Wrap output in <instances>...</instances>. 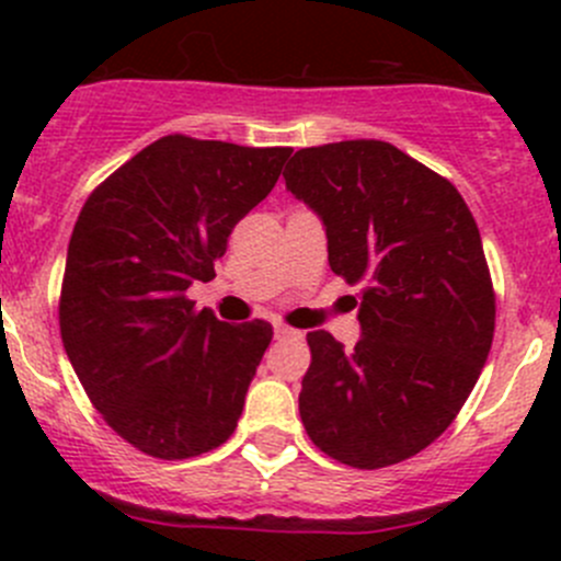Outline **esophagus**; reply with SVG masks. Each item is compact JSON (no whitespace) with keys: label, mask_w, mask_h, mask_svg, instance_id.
I'll use <instances>...</instances> for the list:
<instances>
[{"label":"esophagus","mask_w":561,"mask_h":561,"mask_svg":"<svg viewBox=\"0 0 561 561\" xmlns=\"http://www.w3.org/2000/svg\"><path fill=\"white\" fill-rule=\"evenodd\" d=\"M298 331H293V328H287L285 322H274V336L276 339H290V336H296Z\"/></svg>","instance_id":"obj_1"}]
</instances>
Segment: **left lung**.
I'll return each mask as SVG.
<instances>
[{
	"instance_id": "1",
	"label": "left lung",
	"mask_w": 561,
	"mask_h": 561,
	"mask_svg": "<svg viewBox=\"0 0 561 561\" xmlns=\"http://www.w3.org/2000/svg\"><path fill=\"white\" fill-rule=\"evenodd\" d=\"M285 184L322 219L328 263L360 285V339L307 333L298 410L309 439L355 469L421 454L454 423L494 339L496 298L463 197L386 140L293 154Z\"/></svg>"
}]
</instances>
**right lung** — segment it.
<instances>
[{
	"label": "right lung",
	"mask_w": 561,
	"mask_h": 561,
	"mask_svg": "<svg viewBox=\"0 0 561 561\" xmlns=\"http://www.w3.org/2000/svg\"><path fill=\"white\" fill-rule=\"evenodd\" d=\"M285 146L165 135L83 203L67 247L59 328L107 426L165 461L219 448L271 344L265 320H217L186 298L279 179Z\"/></svg>",
	"instance_id": "add662e5"
}]
</instances>
